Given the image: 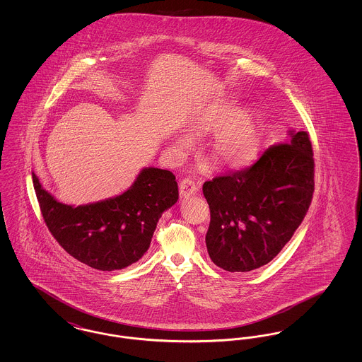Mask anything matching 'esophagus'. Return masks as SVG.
I'll use <instances>...</instances> for the list:
<instances>
[{"instance_id":"obj_1","label":"esophagus","mask_w":362,"mask_h":362,"mask_svg":"<svg viewBox=\"0 0 362 362\" xmlns=\"http://www.w3.org/2000/svg\"><path fill=\"white\" fill-rule=\"evenodd\" d=\"M179 191L182 197H189V195H195L199 191V183H197L194 179L191 177H185L180 180L179 183Z\"/></svg>"}]
</instances>
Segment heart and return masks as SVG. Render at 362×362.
I'll return each mask as SVG.
<instances>
[{
  "instance_id": "obj_1",
  "label": "heart",
  "mask_w": 362,
  "mask_h": 362,
  "mask_svg": "<svg viewBox=\"0 0 362 362\" xmlns=\"http://www.w3.org/2000/svg\"><path fill=\"white\" fill-rule=\"evenodd\" d=\"M187 130L194 137H207V153L223 168L240 170L250 165L260 153L262 123L254 111H243L232 99L217 100L195 114ZM173 149L183 155L192 146L187 134L173 139Z\"/></svg>"
}]
</instances>
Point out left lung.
<instances>
[{
	"instance_id": "obj_1",
	"label": "left lung",
	"mask_w": 362,
	"mask_h": 362,
	"mask_svg": "<svg viewBox=\"0 0 362 362\" xmlns=\"http://www.w3.org/2000/svg\"><path fill=\"white\" fill-rule=\"evenodd\" d=\"M270 146L251 167L204 183L210 207L209 257L230 273L272 262L292 239L310 209L313 153L307 132Z\"/></svg>"
}]
</instances>
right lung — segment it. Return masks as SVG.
Segmentation results:
<instances>
[{
	"instance_id": "obj_1",
	"label": "right lung",
	"mask_w": 362,
	"mask_h": 362,
	"mask_svg": "<svg viewBox=\"0 0 362 362\" xmlns=\"http://www.w3.org/2000/svg\"><path fill=\"white\" fill-rule=\"evenodd\" d=\"M43 220L61 247L86 266L112 272L144 257L163 211L179 198L175 175L148 167L121 195L71 206L57 201L33 173Z\"/></svg>"
}]
</instances>
